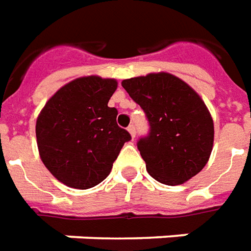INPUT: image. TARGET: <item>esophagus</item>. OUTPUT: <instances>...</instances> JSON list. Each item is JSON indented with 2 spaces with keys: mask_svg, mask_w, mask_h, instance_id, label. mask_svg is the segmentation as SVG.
I'll list each match as a JSON object with an SVG mask.
<instances>
[{
  "mask_svg": "<svg viewBox=\"0 0 251 251\" xmlns=\"http://www.w3.org/2000/svg\"><path fill=\"white\" fill-rule=\"evenodd\" d=\"M127 130H129V133H130V136L134 139V137H136V127H134V125H129Z\"/></svg>",
  "mask_w": 251,
  "mask_h": 251,
  "instance_id": "1",
  "label": "esophagus"
}]
</instances>
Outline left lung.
<instances>
[{"label":"left lung","instance_id":"1","mask_svg":"<svg viewBox=\"0 0 251 251\" xmlns=\"http://www.w3.org/2000/svg\"><path fill=\"white\" fill-rule=\"evenodd\" d=\"M122 86L150 125L147 136L137 141L148 173L168 185L198 175L211 154L214 126L197 92L168 73L124 79Z\"/></svg>","mask_w":251,"mask_h":251}]
</instances>
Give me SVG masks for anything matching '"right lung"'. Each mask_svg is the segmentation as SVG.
<instances>
[{
  "label": "right lung",
  "mask_w": 251,
  "mask_h": 251,
  "mask_svg": "<svg viewBox=\"0 0 251 251\" xmlns=\"http://www.w3.org/2000/svg\"><path fill=\"white\" fill-rule=\"evenodd\" d=\"M115 79L82 76L48 100L35 125L41 159L68 187L88 190L110 175L121 148L132 139L108 107Z\"/></svg>",
  "instance_id": "1"
}]
</instances>
